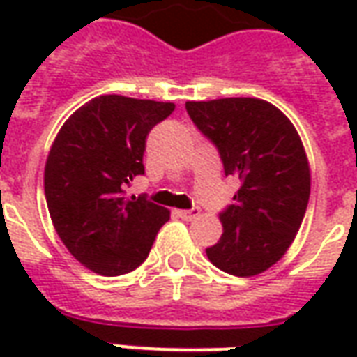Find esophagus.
<instances>
[{
	"mask_svg": "<svg viewBox=\"0 0 357 357\" xmlns=\"http://www.w3.org/2000/svg\"><path fill=\"white\" fill-rule=\"evenodd\" d=\"M176 216L185 220V222H191L195 218H199V210L191 208V210H176Z\"/></svg>",
	"mask_w": 357,
	"mask_h": 357,
	"instance_id": "34e87169",
	"label": "esophagus"
}]
</instances>
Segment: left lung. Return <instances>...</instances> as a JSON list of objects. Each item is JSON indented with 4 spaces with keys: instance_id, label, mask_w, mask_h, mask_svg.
Masks as SVG:
<instances>
[{
    "instance_id": "8db88e82",
    "label": "left lung",
    "mask_w": 357,
    "mask_h": 357,
    "mask_svg": "<svg viewBox=\"0 0 357 357\" xmlns=\"http://www.w3.org/2000/svg\"><path fill=\"white\" fill-rule=\"evenodd\" d=\"M185 109L218 147L225 176L241 179L206 256L225 273L258 275L283 258L306 214L312 176L302 139L275 105L256 97L187 101Z\"/></svg>"
}]
</instances>
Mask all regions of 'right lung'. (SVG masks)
Wrapping results in <instances>:
<instances>
[{
    "label": "right lung",
    "instance_id": "right-lung-1",
    "mask_svg": "<svg viewBox=\"0 0 357 357\" xmlns=\"http://www.w3.org/2000/svg\"><path fill=\"white\" fill-rule=\"evenodd\" d=\"M174 102L99 95L70 114L53 141L43 189L55 231L68 252L99 275L114 277L145 262L170 210L124 187L145 174L149 132Z\"/></svg>",
    "mask_w": 357,
    "mask_h": 357
}]
</instances>
